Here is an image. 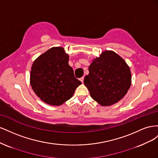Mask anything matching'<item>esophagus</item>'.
Here are the masks:
<instances>
[{
    "mask_svg": "<svg viewBox=\"0 0 158 158\" xmlns=\"http://www.w3.org/2000/svg\"><path fill=\"white\" fill-rule=\"evenodd\" d=\"M84 77H82V78H80V82H82V83H83V82H84Z\"/></svg>",
    "mask_w": 158,
    "mask_h": 158,
    "instance_id": "34e87169",
    "label": "esophagus"
}]
</instances>
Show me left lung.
Returning a JSON list of instances; mask_svg holds the SVG:
<instances>
[{
  "mask_svg": "<svg viewBox=\"0 0 158 158\" xmlns=\"http://www.w3.org/2000/svg\"><path fill=\"white\" fill-rule=\"evenodd\" d=\"M84 85L102 106H111L123 98L132 83L130 67L113 51H104L92 60Z\"/></svg>",
  "mask_w": 158,
  "mask_h": 158,
  "instance_id": "obj_1",
  "label": "left lung"
}]
</instances>
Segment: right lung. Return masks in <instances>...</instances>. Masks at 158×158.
I'll list each match as a JSON object with an SVG mask.
<instances>
[{
  "label": "right lung",
  "mask_w": 158,
  "mask_h": 158,
  "mask_svg": "<svg viewBox=\"0 0 158 158\" xmlns=\"http://www.w3.org/2000/svg\"><path fill=\"white\" fill-rule=\"evenodd\" d=\"M69 56L62 47H53L33 63L30 85L41 101L59 106L73 96L81 84L69 64Z\"/></svg>",
  "instance_id": "obj_1"
}]
</instances>
